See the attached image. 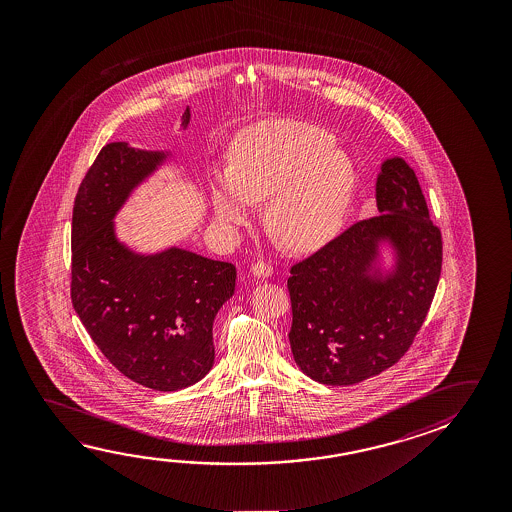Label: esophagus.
Returning <instances> with one entry per match:
<instances>
[{
    "mask_svg": "<svg viewBox=\"0 0 512 512\" xmlns=\"http://www.w3.org/2000/svg\"><path fill=\"white\" fill-rule=\"evenodd\" d=\"M271 273H273V269L268 264H264V262H257V264L252 266L253 277L260 278V280H266V278L271 277Z\"/></svg>",
    "mask_w": 512,
    "mask_h": 512,
    "instance_id": "1",
    "label": "esophagus"
}]
</instances>
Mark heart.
<instances>
[{"label":"heart","instance_id":"heart-1","mask_svg":"<svg viewBox=\"0 0 512 512\" xmlns=\"http://www.w3.org/2000/svg\"><path fill=\"white\" fill-rule=\"evenodd\" d=\"M357 173L336 137L309 123L260 121L237 135L227 173L210 185V209L228 232L250 225L267 202L268 225L293 252H314L343 225Z\"/></svg>","mask_w":512,"mask_h":512}]
</instances>
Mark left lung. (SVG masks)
Returning <instances> with one entry per match:
<instances>
[{
	"mask_svg": "<svg viewBox=\"0 0 512 512\" xmlns=\"http://www.w3.org/2000/svg\"><path fill=\"white\" fill-rule=\"evenodd\" d=\"M377 218L366 219L291 268L287 280L296 366L327 386H352L391 368L425 321L443 243L418 176L382 160Z\"/></svg>",
	"mask_w": 512,
	"mask_h": 512,
	"instance_id": "obj_1",
	"label": "left lung"
}]
</instances>
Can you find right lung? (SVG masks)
Returning <instances> with one entry per match:
<instances>
[{
  "label": "right lung",
  "mask_w": 512,
  "mask_h": 512,
  "mask_svg": "<svg viewBox=\"0 0 512 512\" xmlns=\"http://www.w3.org/2000/svg\"><path fill=\"white\" fill-rule=\"evenodd\" d=\"M189 123L187 107L180 130ZM171 162V150L103 146L76 194L71 228L78 318L112 366L155 391L193 386L212 369V325L237 277L230 262L175 244L139 252L119 237V212Z\"/></svg>",
  "instance_id": "add662e5"
}]
</instances>
